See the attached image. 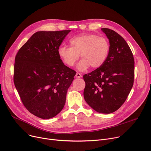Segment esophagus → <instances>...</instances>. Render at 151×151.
<instances>
[{
  "label": "esophagus",
  "instance_id": "esophagus-1",
  "mask_svg": "<svg viewBox=\"0 0 151 151\" xmlns=\"http://www.w3.org/2000/svg\"><path fill=\"white\" fill-rule=\"evenodd\" d=\"M75 77L76 78H81L82 77V75L81 74H80V73H76V75H75Z\"/></svg>",
  "mask_w": 151,
  "mask_h": 151
}]
</instances>
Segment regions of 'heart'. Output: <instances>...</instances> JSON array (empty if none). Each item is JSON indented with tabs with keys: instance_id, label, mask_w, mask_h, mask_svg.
<instances>
[{
	"instance_id": "b5f03b06",
	"label": "heart",
	"mask_w": 151,
	"mask_h": 151,
	"mask_svg": "<svg viewBox=\"0 0 151 151\" xmlns=\"http://www.w3.org/2000/svg\"><path fill=\"white\" fill-rule=\"evenodd\" d=\"M70 47L60 46L58 54L63 62L73 67L80 58L82 60L78 65V69L85 71L91 66L100 68L106 61L109 51L108 40L95 34H82L70 40Z\"/></svg>"
}]
</instances>
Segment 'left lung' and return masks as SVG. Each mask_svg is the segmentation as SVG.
I'll use <instances>...</instances> for the list:
<instances>
[{
  "label": "left lung",
  "mask_w": 151,
  "mask_h": 151,
  "mask_svg": "<svg viewBox=\"0 0 151 151\" xmlns=\"http://www.w3.org/2000/svg\"><path fill=\"white\" fill-rule=\"evenodd\" d=\"M109 42L108 58L100 68L83 76L85 101L100 113L109 114L127 98L134 81V62L125 40L115 31L102 28Z\"/></svg>",
  "instance_id": "left-lung-1"
}]
</instances>
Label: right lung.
<instances>
[{
    "instance_id": "add662e5",
    "label": "right lung",
    "mask_w": 151,
    "mask_h": 151,
    "mask_svg": "<svg viewBox=\"0 0 151 151\" xmlns=\"http://www.w3.org/2000/svg\"><path fill=\"white\" fill-rule=\"evenodd\" d=\"M70 30L39 31L19 50L13 80L22 104L42 119L58 114L76 71L64 65L58 49Z\"/></svg>"
}]
</instances>
